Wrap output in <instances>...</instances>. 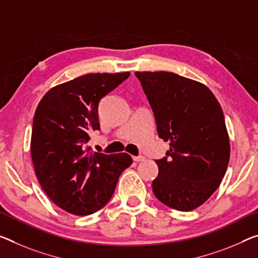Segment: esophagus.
<instances>
[{
    "mask_svg": "<svg viewBox=\"0 0 258 258\" xmlns=\"http://www.w3.org/2000/svg\"><path fill=\"white\" fill-rule=\"evenodd\" d=\"M133 159H134V161L140 162V161H143V160H144L145 158L143 157V156H136V157H133Z\"/></svg>",
    "mask_w": 258,
    "mask_h": 258,
    "instance_id": "34e87169",
    "label": "esophagus"
}]
</instances>
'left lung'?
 <instances>
[{"instance_id":"1","label":"left lung","mask_w":258,"mask_h":258,"mask_svg":"<svg viewBox=\"0 0 258 258\" xmlns=\"http://www.w3.org/2000/svg\"><path fill=\"white\" fill-rule=\"evenodd\" d=\"M148 97L158 136L169 141L153 194L167 207L191 211L219 187L229 161V140L221 106L202 83L157 71L135 73Z\"/></svg>"}]
</instances>
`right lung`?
<instances>
[{
	"label": "right lung",
	"mask_w": 258,
	"mask_h": 258,
	"mask_svg": "<svg viewBox=\"0 0 258 258\" xmlns=\"http://www.w3.org/2000/svg\"><path fill=\"white\" fill-rule=\"evenodd\" d=\"M129 73L88 74L47 92L33 118L31 157L43 191L64 211L88 216L108 203L118 176L133 164L129 154L88 148L89 134L100 129L99 101Z\"/></svg>",
	"instance_id": "right-lung-1"
}]
</instances>
